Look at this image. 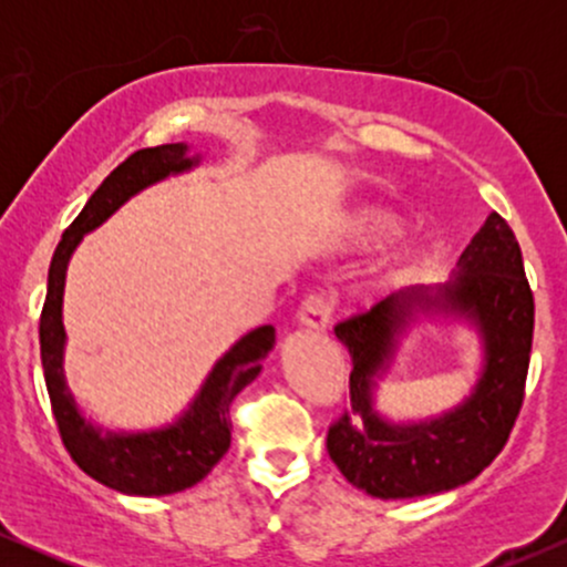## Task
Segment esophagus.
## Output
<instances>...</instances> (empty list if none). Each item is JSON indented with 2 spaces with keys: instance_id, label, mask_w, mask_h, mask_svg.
I'll return each instance as SVG.
<instances>
[{
  "instance_id": "34e87169",
  "label": "esophagus",
  "mask_w": 567,
  "mask_h": 567,
  "mask_svg": "<svg viewBox=\"0 0 567 567\" xmlns=\"http://www.w3.org/2000/svg\"><path fill=\"white\" fill-rule=\"evenodd\" d=\"M330 315H333V306L320 292H315V296L303 298L301 311H298V322L309 330H324L330 322Z\"/></svg>"
}]
</instances>
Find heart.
Wrapping results in <instances>:
<instances>
[{
	"instance_id": "b5f03b06",
	"label": "heart",
	"mask_w": 567,
	"mask_h": 567,
	"mask_svg": "<svg viewBox=\"0 0 567 567\" xmlns=\"http://www.w3.org/2000/svg\"><path fill=\"white\" fill-rule=\"evenodd\" d=\"M389 229H392V216H389V213H381V210L360 213V216L354 218V224H351V231H354L360 239L381 237V234Z\"/></svg>"
}]
</instances>
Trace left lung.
I'll list each match as a JSON object with an SVG mask.
<instances>
[{
    "label": "left lung",
    "instance_id": "left-lung-1",
    "mask_svg": "<svg viewBox=\"0 0 567 567\" xmlns=\"http://www.w3.org/2000/svg\"><path fill=\"white\" fill-rule=\"evenodd\" d=\"M455 266L445 285L392 292L365 315L336 324L354 368L351 405L330 426L328 453L368 496L415 498L470 483L506 445L523 408L536 306L509 224L491 213ZM421 313L470 321L484 338V370L455 409L396 425L374 410V386Z\"/></svg>",
    "mask_w": 567,
    "mask_h": 567
}]
</instances>
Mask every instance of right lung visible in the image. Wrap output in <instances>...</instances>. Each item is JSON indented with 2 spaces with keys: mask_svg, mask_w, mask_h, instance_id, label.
<instances>
[{
  "mask_svg": "<svg viewBox=\"0 0 567 567\" xmlns=\"http://www.w3.org/2000/svg\"><path fill=\"white\" fill-rule=\"evenodd\" d=\"M197 165L199 154L192 157L186 143H165L130 154L95 188L74 224L63 231L50 261L48 298L39 317V349H42L44 383H48L58 432L84 474L130 496H171L197 485L210 474L231 445V400L247 383L256 381L266 354L275 347L271 324L250 330L213 365L192 405L173 424L152 432H112V429L103 432L101 426L84 419L74 394L69 392L66 373H63V349H66L63 288L76 245L82 243L84 234L97 229L146 186Z\"/></svg>",
  "mask_w": 567,
  "mask_h": 567,
  "instance_id": "right-lung-1",
  "label": "right lung"
}]
</instances>
